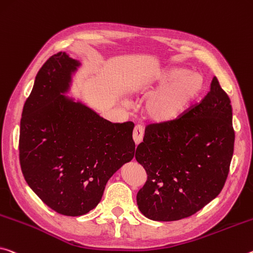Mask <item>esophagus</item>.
Here are the masks:
<instances>
[{
    "instance_id": "34e87169",
    "label": "esophagus",
    "mask_w": 253,
    "mask_h": 253,
    "mask_svg": "<svg viewBox=\"0 0 253 253\" xmlns=\"http://www.w3.org/2000/svg\"><path fill=\"white\" fill-rule=\"evenodd\" d=\"M144 137V129L141 125H136L133 130V139L136 145H138L139 143L143 141Z\"/></svg>"
}]
</instances>
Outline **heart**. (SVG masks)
Masks as SVG:
<instances>
[{
  "label": "heart",
  "instance_id": "1",
  "mask_svg": "<svg viewBox=\"0 0 253 253\" xmlns=\"http://www.w3.org/2000/svg\"><path fill=\"white\" fill-rule=\"evenodd\" d=\"M151 95L145 105L148 117L158 123H169L180 117L203 89V78L181 69H167L130 84L136 94Z\"/></svg>",
  "mask_w": 253,
  "mask_h": 253
}]
</instances>
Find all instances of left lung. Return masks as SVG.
Returning a JSON list of instances; mask_svg holds the SVG:
<instances>
[{
  "instance_id": "obj_1",
  "label": "left lung",
  "mask_w": 253,
  "mask_h": 253,
  "mask_svg": "<svg viewBox=\"0 0 253 253\" xmlns=\"http://www.w3.org/2000/svg\"><path fill=\"white\" fill-rule=\"evenodd\" d=\"M232 106L216 76L202 101L169 123L150 124L136 148L147 180L138 210L160 222L197 213L225 184L234 150Z\"/></svg>"
}]
</instances>
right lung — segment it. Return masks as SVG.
<instances>
[{
	"label": "right lung",
	"mask_w": 253,
	"mask_h": 253,
	"mask_svg": "<svg viewBox=\"0 0 253 253\" xmlns=\"http://www.w3.org/2000/svg\"><path fill=\"white\" fill-rule=\"evenodd\" d=\"M79 66L62 51L48 58L20 122L23 177L48 207L66 216L93 210L108 180L135 153L133 123H110L64 95Z\"/></svg>",
	"instance_id": "obj_1"
}]
</instances>
